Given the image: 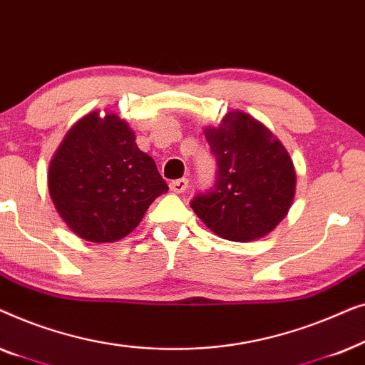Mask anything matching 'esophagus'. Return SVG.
<instances>
[{
  "mask_svg": "<svg viewBox=\"0 0 365 365\" xmlns=\"http://www.w3.org/2000/svg\"><path fill=\"white\" fill-rule=\"evenodd\" d=\"M187 184H189L187 179L181 178V179H174V181L169 182V187H171L173 192H184L187 189Z\"/></svg>",
  "mask_w": 365,
  "mask_h": 365,
  "instance_id": "34e87169",
  "label": "esophagus"
}]
</instances>
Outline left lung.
I'll return each instance as SVG.
<instances>
[{
    "mask_svg": "<svg viewBox=\"0 0 365 365\" xmlns=\"http://www.w3.org/2000/svg\"><path fill=\"white\" fill-rule=\"evenodd\" d=\"M216 181L191 199L197 217L227 241H254L286 216L296 192L292 161L274 134L246 113L226 114L207 128Z\"/></svg>",
    "mask_w": 365,
    "mask_h": 365,
    "instance_id": "obj_1",
    "label": "left lung"
}]
</instances>
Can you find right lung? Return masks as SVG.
I'll return each mask as SVG.
<instances>
[{"label":"right lung","mask_w":365,"mask_h":365,"mask_svg":"<svg viewBox=\"0 0 365 365\" xmlns=\"http://www.w3.org/2000/svg\"><path fill=\"white\" fill-rule=\"evenodd\" d=\"M48 184L63 221L93 242L126 236L169 189L128 124L114 114L101 119L98 113L66 134L49 166Z\"/></svg>","instance_id":"obj_1"}]
</instances>
